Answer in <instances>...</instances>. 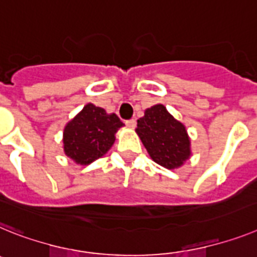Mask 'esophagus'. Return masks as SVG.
Listing matches in <instances>:
<instances>
[{"label":"esophagus","instance_id":"1","mask_svg":"<svg viewBox=\"0 0 257 257\" xmlns=\"http://www.w3.org/2000/svg\"><path fill=\"white\" fill-rule=\"evenodd\" d=\"M126 126L130 127V128H135V127H137V120L135 119L126 120Z\"/></svg>","mask_w":257,"mask_h":257}]
</instances>
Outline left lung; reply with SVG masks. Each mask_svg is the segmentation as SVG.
I'll list each match as a JSON object with an SVG mask.
<instances>
[{
  "label": "left lung",
  "mask_w": 257,
  "mask_h": 257,
  "mask_svg": "<svg viewBox=\"0 0 257 257\" xmlns=\"http://www.w3.org/2000/svg\"><path fill=\"white\" fill-rule=\"evenodd\" d=\"M135 131L151 159L164 168L178 169L191 157V140L186 126L169 113L165 105L146 109Z\"/></svg>",
  "instance_id": "left-lung-1"
}]
</instances>
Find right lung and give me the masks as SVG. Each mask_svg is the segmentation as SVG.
<instances>
[{
  "mask_svg": "<svg viewBox=\"0 0 257 257\" xmlns=\"http://www.w3.org/2000/svg\"><path fill=\"white\" fill-rule=\"evenodd\" d=\"M122 126L117 114H107L105 109L88 102L66 123L63 152L78 165H89L110 150Z\"/></svg>",
  "mask_w": 257,
  "mask_h": 257,
  "instance_id": "1",
  "label": "right lung"
}]
</instances>
